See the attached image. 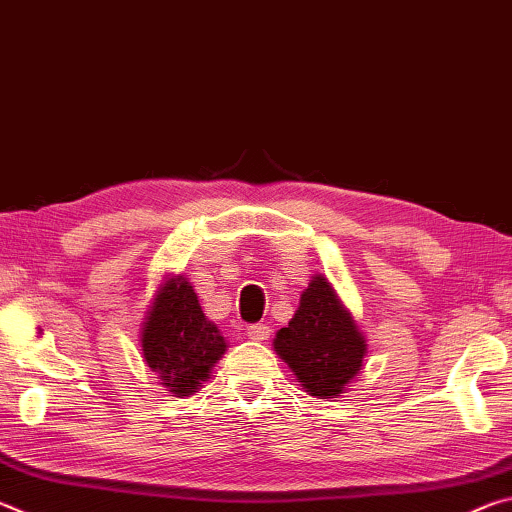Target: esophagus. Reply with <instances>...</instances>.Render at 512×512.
<instances>
[{"label": "esophagus", "mask_w": 512, "mask_h": 512, "mask_svg": "<svg viewBox=\"0 0 512 512\" xmlns=\"http://www.w3.org/2000/svg\"><path fill=\"white\" fill-rule=\"evenodd\" d=\"M246 334H248V339H253V341H268V336H271V327H268L266 323H255V325H248Z\"/></svg>", "instance_id": "34e87169"}]
</instances>
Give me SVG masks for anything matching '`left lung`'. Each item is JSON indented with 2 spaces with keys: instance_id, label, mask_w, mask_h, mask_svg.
<instances>
[{
  "instance_id": "left-lung-1",
  "label": "left lung",
  "mask_w": 512,
  "mask_h": 512,
  "mask_svg": "<svg viewBox=\"0 0 512 512\" xmlns=\"http://www.w3.org/2000/svg\"><path fill=\"white\" fill-rule=\"evenodd\" d=\"M275 352L296 372L309 395H339L357 377L366 341L350 311L323 275L302 291L296 316L275 336Z\"/></svg>"
}]
</instances>
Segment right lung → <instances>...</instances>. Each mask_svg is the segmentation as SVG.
I'll return each instance as SVG.
<instances>
[{"label": "right lung", "instance_id": "add662e5", "mask_svg": "<svg viewBox=\"0 0 512 512\" xmlns=\"http://www.w3.org/2000/svg\"><path fill=\"white\" fill-rule=\"evenodd\" d=\"M219 327L205 318L185 277H173L155 296L142 332L149 368L176 395H192L225 352Z\"/></svg>", "mask_w": 512, "mask_h": 512}]
</instances>
